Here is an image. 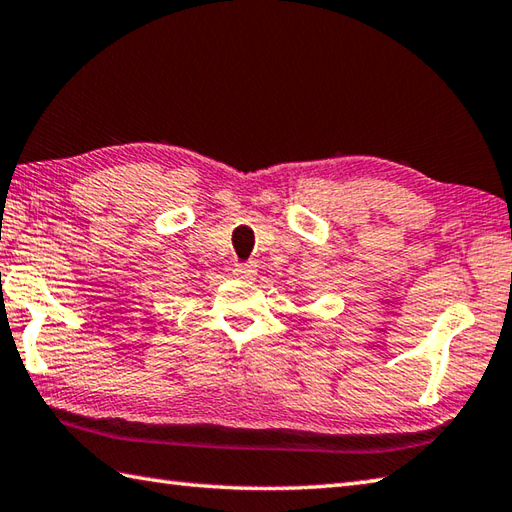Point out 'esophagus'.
<instances>
[{"mask_svg": "<svg viewBox=\"0 0 512 512\" xmlns=\"http://www.w3.org/2000/svg\"><path fill=\"white\" fill-rule=\"evenodd\" d=\"M235 277L244 279V282H250V279L257 277V264L255 262H244L235 266Z\"/></svg>", "mask_w": 512, "mask_h": 512, "instance_id": "obj_1", "label": "esophagus"}]
</instances>
